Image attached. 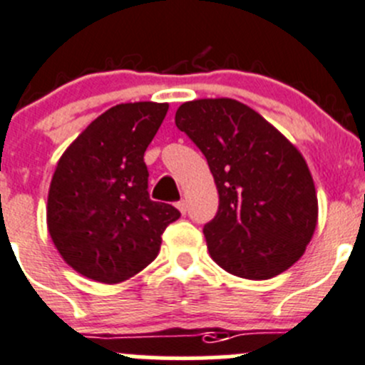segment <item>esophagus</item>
Masks as SVG:
<instances>
[{
	"label": "esophagus",
	"instance_id": "obj_1",
	"mask_svg": "<svg viewBox=\"0 0 365 365\" xmlns=\"http://www.w3.org/2000/svg\"><path fill=\"white\" fill-rule=\"evenodd\" d=\"M176 208L182 212V215H185V213H187V203H185V201H178V203H176Z\"/></svg>",
	"mask_w": 365,
	"mask_h": 365
}]
</instances>
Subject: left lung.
<instances>
[{
  "instance_id": "left-lung-1",
  "label": "left lung",
  "mask_w": 365,
  "mask_h": 365,
  "mask_svg": "<svg viewBox=\"0 0 365 365\" xmlns=\"http://www.w3.org/2000/svg\"><path fill=\"white\" fill-rule=\"evenodd\" d=\"M175 123L203 152L219 192L217 215L203 230L212 259L252 281L295 264L318 224V196L302 153L233 98L185 102Z\"/></svg>"
}]
</instances>
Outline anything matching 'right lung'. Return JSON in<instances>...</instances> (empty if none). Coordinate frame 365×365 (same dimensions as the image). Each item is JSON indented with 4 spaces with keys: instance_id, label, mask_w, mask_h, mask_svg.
Instances as JSON below:
<instances>
[{
    "instance_id": "obj_1",
    "label": "right lung",
    "mask_w": 365,
    "mask_h": 365,
    "mask_svg": "<svg viewBox=\"0 0 365 365\" xmlns=\"http://www.w3.org/2000/svg\"><path fill=\"white\" fill-rule=\"evenodd\" d=\"M169 104H118L91 121L58 160L47 196V230L65 263L116 284L157 257L180 217L148 196L145 152Z\"/></svg>"
}]
</instances>
